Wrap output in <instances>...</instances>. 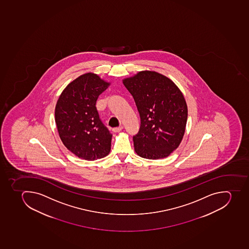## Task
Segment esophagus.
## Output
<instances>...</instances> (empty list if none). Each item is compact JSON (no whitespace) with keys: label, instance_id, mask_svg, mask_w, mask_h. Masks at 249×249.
I'll list each match as a JSON object with an SVG mask.
<instances>
[{"label":"esophagus","instance_id":"esophagus-1","mask_svg":"<svg viewBox=\"0 0 249 249\" xmlns=\"http://www.w3.org/2000/svg\"><path fill=\"white\" fill-rule=\"evenodd\" d=\"M123 129V126H119V127H114L113 128V132H119Z\"/></svg>","mask_w":249,"mask_h":249}]
</instances>
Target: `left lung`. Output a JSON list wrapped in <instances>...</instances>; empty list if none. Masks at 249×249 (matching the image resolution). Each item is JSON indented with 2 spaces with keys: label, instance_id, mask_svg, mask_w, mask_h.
Wrapping results in <instances>:
<instances>
[{
  "label": "left lung",
  "instance_id": "obj_1",
  "mask_svg": "<svg viewBox=\"0 0 249 249\" xmlns=\"http://www.w3.org/2000/svg\"><path fill=\"white\" fill-rule=\"evenodd\" d=\"M133 97L140 117L134 147L140 157L166 158L181 142L188 119V107L180 89L165 75L154 71H140L124 79Z\"/></svg>",
  "mask_w": 249,
  "mask_h": 249
}]
</instances>
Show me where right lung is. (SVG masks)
<instances>
[{
    "label": "right lung",
    "mask_w": 249,
    "mask_h": 249,
    "mask_svg": "<svg viewBox=\"0 0 249 249\" xmlns=\"http://www.w3.org/2000/svg\"><path fill=\"white\" fill-rule=\"evenodd\" d=\"M109 83L88 72L65 88L55 107L59 136L68 150L80 159L93 161L109 155L112 134L97 110V99Z\"/></svg>",
    "instance_id": "obj_1"
}]
</instances>
